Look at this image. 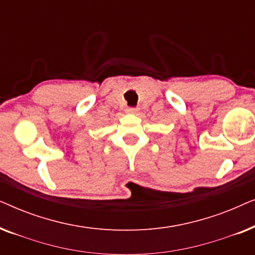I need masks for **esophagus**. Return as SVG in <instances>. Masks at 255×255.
Wrapping results in <instances>:
<instances>
[{
	"label": "esophagus",
	"mask_w": 255,
	"mask_h": 255,
	"mask_svg": "<svg viewBox=\"0 0 255 255\" xmlns=\"http://www.w3.org/2000/svg\"><path fill=\"white\" fill-rule=\"evenodd\" d=\"M139 111L138 108H134V107H128L127 109V113L128 114H137Z\"/></svg>",
	"instance_id": "34e87169"
}]
</instances>
